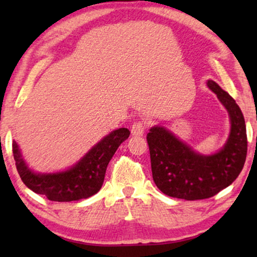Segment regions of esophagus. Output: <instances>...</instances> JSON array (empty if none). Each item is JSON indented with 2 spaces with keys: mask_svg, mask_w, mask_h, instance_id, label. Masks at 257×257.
<instances>
[{
  "mask_svg": "<svg viewBox=\"0 0 257 257\" xmlns=\"http://www.w3.org/2000/svg\"><path fill=\"white\" fill-rule=\"evenodd\" d=\"M145 132V124L142 122V121H137V122H135L132 127V135L133 136H143Z\"/></svg>",
  "mask_w": 257,
  "mask_h": 257,
  "instance_id": "1",
  "label": "esophagus"
}]
</instances>
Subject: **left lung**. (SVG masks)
Returning <instances> with one entry per match:
<instances>
[{
	"mask_svg": "<svg viewBox=\"0 0 257 257\" xmlns=\"http://www.w3.org/2000/svg\"><path fill=\"white\" fill-rule=\"evenodd\" d=\"M206 85L229 114L230 133L223 147L204 155L163 125H154L147 134L153 180L170 197L196 201L214 196L237 179L245 164L247 135L240 107L215 81Z\"/></svg>",
	"mask_w": 257,
	"mask_h": 257,
	"instance_id": "left-lung-1",
	"label": "left lung"
}]
</instances>
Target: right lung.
I'll list each match as a JSON object with an SVG mask.
<instances>
[{"mask_svg":"<svg viewBox=\"0 0 257 257\" xmlns=\"http://www.w3.org/2000/svg\"><path fill=\"white\" fill-rule=\"evenodd\" d=\"M129 135L130 132L127 128L113 130L72 167L52 173L32 170L15 141L12 143V151L21 180L34 193L44 195L54 202L79 201L93 196L101 189L108 162Z\"/></svg>","mask_w":257,"mask_h":257,"instance_id":"obj_1","label":"right lung"}]
</instances>
